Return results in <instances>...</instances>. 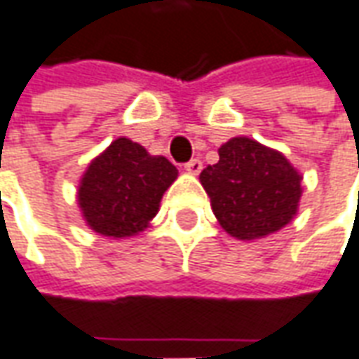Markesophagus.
<instances>
[{
    "mask_svg": "<svg viewBox=\"0 0 359 359\" xmlns=\"http://www.w3.org/2000/svg\"><path fill=\"white\" fill-rule=\"evenodd\" d=\"M184 170H187L189 175H198L200 170H202V161L200 159L189 161V163L184 165Z\"/></svg>",
    "mask_w": 359,
    "mask_h": 359,
    "instance_id": "esophagus-1",
    "label": "esophagus"
}]
</instances>
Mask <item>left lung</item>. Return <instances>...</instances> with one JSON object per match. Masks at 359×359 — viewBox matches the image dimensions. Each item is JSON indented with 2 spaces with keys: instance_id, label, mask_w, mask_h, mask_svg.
Returning <instances> with one entry per match:
<instances>
[{
  "instance_id": "8db88e82",
  "label": "left lung",
  "mask_w": 359,
  "mask_h": 359,
  "mask_svg": "<svg viewBox=\"0 0 359 359\" xmlns=\"http://www.w3.org/2000/svg\"><path fill=\"white\" fill-rule=\"evenodd\" d=\"M220 161L200 172L220 226L236 240H259L297 216L301 175L285 155L250 137H231Z\"/></svg>"
}]
</instances>
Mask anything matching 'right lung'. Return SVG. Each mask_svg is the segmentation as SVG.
Segmentation results:
<instances>
[{
    "instance_id": "obj_1",
    "label": "right lung",
    "mask_w": 359,
    "mask_h": 359,
    "mask_svg": "<svg viewBox=\"0 0 359 359\" xmlns=\"http://www.w3.org/2000/svg\"><path fill=\"white\" fill-rule=\"evenodd\" d=\"M177 167L128 137L111 141L88 165L78 187V206L92 230L106 238H131L159 212Z\"/></svg>"
}]
</instances>
